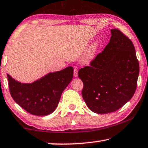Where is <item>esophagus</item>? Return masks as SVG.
Here are the masks:
<instances>
[{"label":"esophagus","mask_w":148,"mask_h":148,"mask_svg":"<svg viewBox=\"0 0 148 148\" xmlns=\"http://www.w3.org/2000/svg\"><path fill=\"white\" fill-rule=\"evenodd\" d=\"M74 77H77L78 76V69L75 68L74 70Z\"/></svg>","instance_id":"esophagus-1"}]
</instances>
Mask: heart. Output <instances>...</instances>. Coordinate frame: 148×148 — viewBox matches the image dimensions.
I'll return each instance as SVG.
<instances>
[{
	"instance_id": "b5f03b06",
	"label": "heart",
	"mask_w": 148,
	"mask_h": 148,
	"mask_svg": "<svg viewBox=\"0 0 148 148\" xmlns=\"http://www.w3.org/2000/svg\"><path fill=\"white\" fill-rule=\"evenodd\" d=\"M98 48H99V42L95 41L87 47L84 51L81 58V62L84 64H88L93 59L95 58L97 54Z\"/></svg>"
}]
</instances>
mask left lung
I'll use <instances>...</instances> for the list:
<instances>
[{
    "label": "left lung",
    "instance_id": "1",
    "mask_svg": "<svg viewBox=\"0 0 148 148\" xmlns=\"http://www.w3.org/2000/svg\"><path fill=\"white\" fill-rule=\"evenodd\" d=\"M103 51L78 71L83 82L82 96L86 106L97 114L118 110L135 93L139 76V62L132 41L117 29Z\"/></svg>",
    "mask_w": 148,
    "mask_h": 148
}]
</instances>
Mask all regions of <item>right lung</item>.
Returning <instances> with one entry per match:
<instances>
[{
	"label": "right lung",
	"instance_id": "add662e5",
	"mask_svg": "<svg viewBox=\"0 0 148 148\" xmlns=\"http://www.w3.org/2000/svg\"><path fill=\"white\" fill-rule=\"evenodd\" d=\"M74 74L72 66L50 72L33 82L21 83L7 74L10 93L16 103L35 116H46L55 111L61 96L71 82Z\"/></svg>",
	"mask_w": 148,
	"mask_h": 148
}]
</instances>
